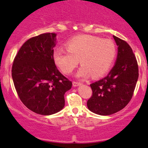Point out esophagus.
Returning a JSON list of instances; mask_svg holds the SVG:
<instances>
[{"mask_svg": "<svg viewBox=\"0 0 148 148\" xmlns=\"http://www.w3.org/2000/svg\"><path fill=\"white\" fill-rule=\"evenodd\" d=\"M82 84V83L78 82V81H73V86L76 87V86H79L80 85Z\"/></svg>", "mask_w": 148, "mask_h": 148, "instance_id": "obj_1", "label": "esophagus"}]
</instances>
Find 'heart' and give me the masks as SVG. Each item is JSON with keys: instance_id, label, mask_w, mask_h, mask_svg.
I'll list each match as a JSON object with an SVG mask.
<instances>
[{"instance_id": "b5f03b06", "label": "heart", "mask_w": 148, "mask_h": 148, "mask_svg": "<svg viewBox=\"0 0 148 148\" xmlns=\"http://www.w3.org/2000/svg\"><path fill=\"white\" fill-rule=\"evenodd\" d=\"M67 50L57 48L53 58L57 67L65 74L81 64L76 76L99 78L110 69L116 56V46L111 40L84 35L73 37L65 44Z\"/></svg>"}]
</instances>
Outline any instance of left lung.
<instances>
[{"instance_id":"1","label":"left lung","mask_w":148,"mask_h":148,"mask_svg":"<svg viewBox=\"0 0 148 148\" xmlns=\"http://www.w3.org/2000/svg\"><path fill=\"white\" fill-rule=\"evenodd\" d=\"M118 46L114 67L103 79L92 83L88 109L96 114L109 115L128 104L133 97L138 78V66L131 47L125 40L113 35Z\"/></svg>"}]
</instances>
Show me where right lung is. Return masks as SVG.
<instances>
[{
  "label": "right lung",
  "instance_id": "obj_1",
  "mask_svg": "<svg viewBox=\"0 0 148 148\" xmlns=\"http://www.w3.org/2000/svg\"><path fill=\"white\" fill-rule=\"evenodd\" d=\"M56 45L54 33L31 37L18 50L12 67L13 82L20 100L40 115H51L62 110L64 93L72 86L54 62Z\"/></svg>",
  "mask_w": 148,
  "mask_h": 148
}]
</instances>
